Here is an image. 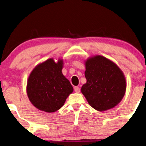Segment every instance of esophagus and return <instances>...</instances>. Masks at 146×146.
<instances>
[{
    "label": "esophagus",
    "mask_w": 146,
    "mask_h": 146,
    "mask_svg": "<svg viewBox=\"0 0 146 146\" xmlns=\"http://www.w3.org/2000/svg\"><path fill=\"white\" fill-rule=\"evenodd\" d=\"M74 89L75 92H76V93H79V92H80V89L78 87H74Z\"/></svg>",
    "instance_id": "34e87169"
}]
</instances>
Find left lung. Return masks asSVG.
Masks as SVG:
<instances>
[{"label": "left lung", "instance_id": "8db88e82", "mask_svg": "<svg viewBox=\"0 0 146 146\" xmlns=\"http://www.w3.org/2000/svg\"><path fill=\"white\" fill-rule=\"evenodd\" d=\"M87 83L81 92L93 108L102 111L120 103L126 91L124 74L114 62L101 55L91 57L85 62Z\"/></svg>", "mask_w": 146, "mask_h": 146}]
</instances>
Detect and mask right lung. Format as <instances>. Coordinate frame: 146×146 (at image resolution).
<instances>
[{"mask_svg": "<svg viewBox=\"0 0 146 146\" xmlns=\"http://www.w3.org/2000/svg\"><path fill=\"white\" fill-rule=\"evenodd\" d=\"M63 61L48 59L32 70L27 83V94L36 108L54 112L64 106L73 92L69 80L62 74Z\"/></svg>", "mask_w": 146, "mask_h": 146, "instance_id": "right-lung-1", "label": "right lung"}]
</instances>
